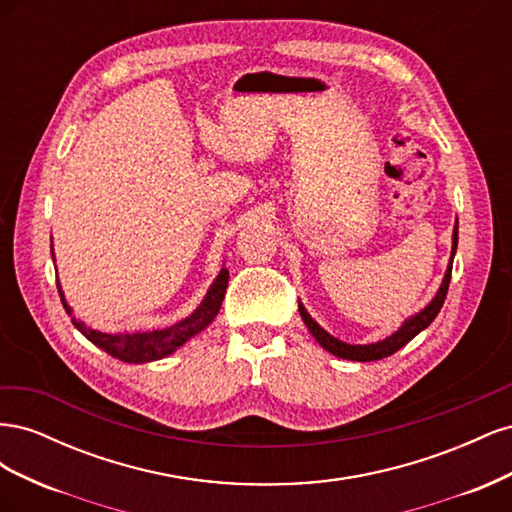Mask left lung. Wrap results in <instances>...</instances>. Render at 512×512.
Returning <instances> with one entry per match:
<instances>
[{"mask_svg":"<svg viewBox=\"0 0 512 512\" xmlns=\"http://www.w3.org/2000/svg\"><path fill=\"white\" fill-rule=\"evenodd\" d=\"M457 237H459V222L455 220V228H453V245H451V260H448V267H446V273L442 277V284L436 292V297H433L421 312H416L414 316L406 318L404 322H401V327L389 335L380 339V342H374V344H346L342 342V339L333 337L331 333L324 331L320 324L309 316L307 309L303 307V303L299 301V312H301V318L305 322V327L309 329V333L314 335L316 342L335 356H339V359H348V361H361V363H367V361H380L384 359V356H391L393 352H397L399 348H404L410 339H414L418 333L425 331L429 324L436 320V316L440 314L442 309V303L446 299V292H448V284H451V271H453V258H455V252H457Z\"/></svg>","mask_w":512,"mask_h":512,"instance_id":"left-lung-1","label":"left lung"}]
</instances>
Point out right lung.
<instances>
[{"label": "right lung", "instance_id": "1", "mask_svg": "<svg viewBox=\"0 0 512 512\" xmlns=\"http://www.w3.org/2000/svg\"><path fill=\"white\" fill-rule=\"evenodd\" d=\"M51 256L55 260V252L51 245ZM228 286V269L222 267L218 277H215L213 284L209 286L205 299L200 301V305L194 309L190 316H185L183 320L170 324V327L164 329H153V331H117V333H104L98 329L87 327L85 322L76 320L72 316V307L68 305L64 290H61V284L57 282V290L61 303H64V309L68 316L72 318V324L79 329L91 344H96L100 350L106 354H111L113 359H119L123 363H151L164 359V356L173 354L177 348H181L185 342H190L194 335L200 331H205L213 318L218 316L222 301H224V292Z\"/></svg>", "mask_w": 512, "mask_h": 512}]
</instances>
